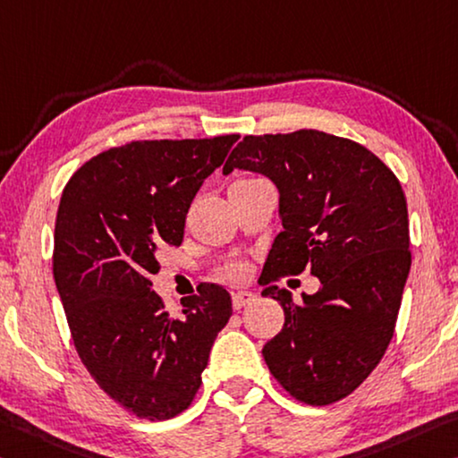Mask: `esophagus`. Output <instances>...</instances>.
I'll return each instance as SVG.
<instances>
[{
	"mask_svg": "<svg viewBox=\"0 0 458 458\" xmlns=\"http://www.w3.org/2000/svg\"><path fill=\"white\" fill-rule=\"evenodd\" d=\"M250 301H255V293L252 292H236L232 295V306H234V310H241Z\"/></svg>",
	"mask_w": 458,
	"mask_h": 458,
	"instance_id": "1",
	"label": "esophagus"
}]
</instances>
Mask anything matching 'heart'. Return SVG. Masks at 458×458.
Returning <instances> with one entry per match:
<instances>
[{
  "instance_id": "obj_1",
  "label": "heart",
  "mask_w": 458,
  "mask_h": 458,
  "mask_svg": "<svg viewBox=\"0 0 458 458\" xmlns=\"http://www.w3.org/2000/svg\"><path fill=\"white\" fill-rule=\"evenodd\" d=\"M228 275H230V277H238V271H236V268H232V271H228Z\"/></svg>"
}]
</instances>
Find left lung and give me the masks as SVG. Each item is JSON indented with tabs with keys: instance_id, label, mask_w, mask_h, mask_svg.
<instances>
[{
	"instance_id": "1",
	"label": "left lung",
	"mask_w": 458,
	"mask_h": 458,
	"mask_svg": "<svg viewBox=\"0 0 458 458\" xmlns=\"http://www.w3.org/2000/svg\"><path fill=\"white\" fill-rule=\"evenodd\" d=\"M244 169L279 190L283 230L259 283L285 311L263 357L283 389L310 405L351 395L386 354L408 279V203L371 150L320 130L244 136L224 175ZM310 267L323 283L295 307L274 281Z\"/></svg>"
}]
</instances>
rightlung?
Here are the masks:
<instances>
[{"mask_svg": "<svg viewBox=\"0 0 458 458\" xmlns=\"http://www.w3.org/2000/svg\"><path fill=\"white\" fill-rule=\"evenodd\" d=\"M238 134L136 140L87 161L64 185L53 275L72 343L115 403L147 420L190 408L209 351L232 316L230 293L206 283L171 316L152 292L157 252L183 242L185 217Z\"/></svg>", "mask_w": 458, "mask_h": 458, "instance_id": "obj_1", "label": "right lung"}]
</instances>
